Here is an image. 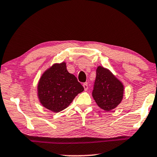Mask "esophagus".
Wrapping results in <instances>:
<instances>
[{
	"mask_svg": "<svg viewBox=\"0 0 157 157\" xmlns=\"http://www.w3.org/2000/svg\"><path fill=\"white\" fill-rule=\"evenodd\" d=\"M83 86H84V90H85V91H87L88 90V84H87V83H84L83 84Z\"/></svg>",
	"mask_w": 157,
	"mask_h": 157,
	"instance_id": "obj_1",
	"label": "esophagus"
}]
</instances>
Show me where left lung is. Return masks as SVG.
Here are the masks:
<instances>
[{"mask_svg": "<svg viewBox=\"0 0 157 157\" xmlns=\"http://www.w3.org/2000/svg\"><path fill=\"white\" fill-rule=\"evenodd\" d=\"M123 94L122 83L109 70L98 66L92 91L97 105L104 110L110 111L121 103Z\"/></svg>", "mask_w": 157, "mask_h": 157, "instance_id": "left-lung-1", "label": "left lung"}]
</instances>
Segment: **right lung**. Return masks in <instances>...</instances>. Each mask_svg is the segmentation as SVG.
<instances>
[{"instance_id":"add662e5","label":"right lung","mask_w":157,"mask_h":157,"mask_svg":"<svg viewBox=\"0 0 157 157\" xmlns=\"http://www.w3.org/2000/svg\"><path fill=\"white\" fill-rule=\"evenodd\" d=\"M83 91L82 85L74 75L68 73L64 62L54 64L47 70L38 85L41 104L54 113L66 109L75 97Z\"/></svg>"}]
</instances>
